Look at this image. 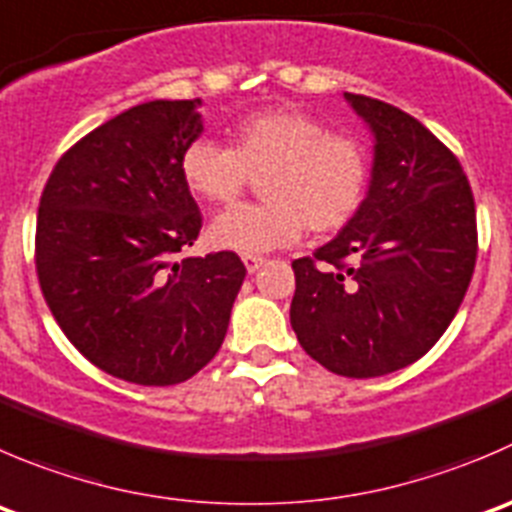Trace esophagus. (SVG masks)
Here are the masks:
<instances>
[{"mask_svg":"<svg viewBox=\"0 0 512 512\" xmlns=\"http://www.w3.org/2000/svg\"><path fill=\"white\" fill-rule=\"evenodd\" d=\"M242 262H245L247 272H257L262 265H265V257H260V255H242Z\"/></svg>","mask_w":512,"mask_h":512,"instance_id":"obj_1","label":"esophagus"}]
</instances>
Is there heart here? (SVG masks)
<instances>
[{
  "label": "heart",
  "mask_w": 512,
  "mask_h": 512,
  "mask_svg": "<svg viewBox=\"0 0 512 512\" xmlns=\"http://www.w3.org/2000/svg\"><path fill=\"white\" fill-rule=\"evenodd\" d=\"M187 190L210 205L237 200L260 180L265 202L237 205L210 225L212 245L262 255L295 245L305 227L337 232L357 215L370 185V155L357 137L330 132L297 109H265L232 127V147L197 137L182 150Z\"/></svg>",
  "instance_id": "1"
}]
</instances>
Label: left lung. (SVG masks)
Segmentation results:
<instances>
[{
  "mask_svg": "<svg viewBox=\"0 0 512 512\" xmlns=\"http://www.w3.org/2000/svg\"><path fill=\"white\" fill-rule=\"evenodd\" d=\"M370 127V187L357 215L292 262L290 322L335 375L380 377L420 360L453 322L478 255L470 182L415 117L345 92Z\"/></svg>",
  "mask_w": 512,
  "mask_h": 512,
  "instance_id": "left-lung-1",
  "label": "left lung"
}]
</instances>
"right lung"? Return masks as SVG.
I'll list each match as a JSON object with an SVG mask.
<instances>
[{"label": "right lung", "instance_id": "obj_1", "mask_svg": "<svg viewBox=\"0 0 512 512\" xmlns=\"http://www.w3.org/2000/svg\"><path fill=\"white\" fill-rule=\"evenodd\" d=\"M202 99H155L69 147L39 200L34 260L64 335L135 385H177L220 350L245 280L235 252L177 257L202 215L180 155L202 135Z\"/></svg>", "mask_w": 512, "mask_h": 512}]
</instances>
